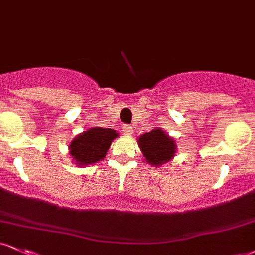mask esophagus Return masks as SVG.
Masks as SVG:
<instances>
[{"label":"esophagus","mask_w":255,"mask_h":255,"mask_svg":"<svg viewBox=\"0 0 255 255\" xmlns=\"http://www.w3.org/2000/svg\"><path fill=\"white\" fill-rule=\"evenodd\" d=\"M124 133L126 134V135H131V134H133V127H131V126L125 125L124 126Z\"/></svg>","instance_id":"34e87169"}]
</instances>
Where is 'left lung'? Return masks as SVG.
Segmentation results:
<instances>
[{"label": "left lung", "instance_id": "8db88e82", "mask_svg": "<svg viewBox=\"0 0 255 255\" xmlns=\"http://www.w3.org/2000/svg\"><path fill=\"white\" fill-rule=\"evenodd\" d=\"M137 143L145 160L152 166L166 164L176 153V142L161 128H155L140 135L137 137Z\"/></svg>", "mask_w": 255, "mask_h": 255}]
</instances>
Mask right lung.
I'll use <instances>...</instances> for the list:
<instances>
[{
  "label": "right lung",
  "mask_w": 255,
  "mask_h": 255,
  "mask_svg": "<svg viewBox=\"0 0 255 255\" xmlns=\"http://www.w3.org/2000/svg\"><path fill=\"white\" fill-rule=\"evenodd\" d=\"M118 136L119 133L112 128H90L71 141L70 154L78 166L95 164L106 157L113 140Z\"/></svg>",
  "instance_id": "obj_1"
}]
</instances>
